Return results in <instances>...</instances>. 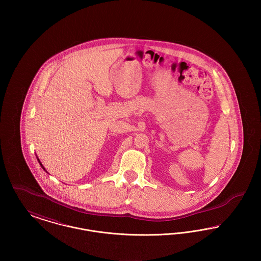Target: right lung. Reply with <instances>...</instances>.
<instances>
[{
	"instance_id": "obj_1",
	"label": "right lung",
	"mask_w": 261,
	"mask_h": 261,
	"mask_svg": "<svg viewBox=\"0 0 261 261\" xmlns=\"http://www.w3.org/2000/svg\"><path fill=\"white\" fill-rule=\"evenodd\" d=\"M39 162H40V161H39ZM40 165H41V166H42V167H43V169H45V168H44V166H43V165H42V163H41V162H40Z\"/></svg>"
}]
</instances>
